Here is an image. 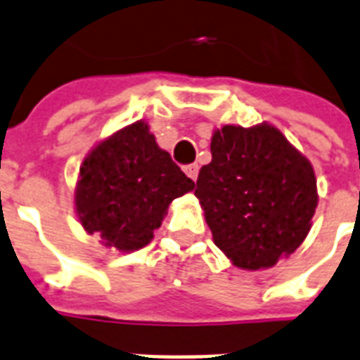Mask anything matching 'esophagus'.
Here are the masks:
<instances>
[{
  "label": "esophagus",
  "mask_w": 360,
  "mask_h": 360,
  "mask_svg": "<svg viewBox=\"0 0 360 360\" xmlns=\"http://www.w3.org/2000/svg\"><path fill=\"white\" fill-rule=\"evenodd\" d=\"M185 174L188 175L190 179L195 181V179H198V174H200V166H198V165H188V166H185Z\"/></svg>",
  "instance_id": "esophagus-1"
}]
</instances>
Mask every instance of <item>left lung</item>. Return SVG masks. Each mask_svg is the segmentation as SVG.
I'll list each match as a JSON object with an SVG mask.
<instances>
[{
	"mask_svg": "<svg viewBox=\"0 0 360 360\" xmlns=\"http://www.w3.org/2000/svg\"><path fill=\"white\" fill-rule=\"evenodd\" d=\"M195 198L236 268L266 270L302 246L318 207L312 165L271 124L224 125L210 139Z\"/></svg>",
	"mask_w": 360,
	"mask_h": 360,
	"instance_id": "obj_1",
	"label": "left lung"
}]
</instances>
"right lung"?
<instances>
[{
    "instance_id": "obj_1",
    "label": "right lung",
    "mask_w": 360,
    "mask_h": 360,
    "mask_svg": "<svg viewBox=\"0 0 360 360\" xmlns=\"http://www.w3.org/2000/svg\"><path fill=\"white\" fill-rule=\"evenodd\" d=\"M194 188L157 146L144 120L116 131L84 157L75 185V212L89 235L122 253L148 246L172 201Z\"/></svg>"
}]
</instances>
